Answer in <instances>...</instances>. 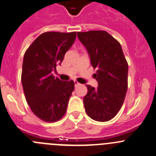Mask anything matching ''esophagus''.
<instances>
[{
  "label": "esophagus",
  "mask_w": 156,
  "mask_h": 156,
  "mask_svg": "<svg viewBox=\"0 0 156 156\" xmlns=\"http://www.w3.org/2000/svg\"><path fill=\"white\" fill-rule=\"evenodd\" d=\"M74 83H75V87L78 86V85H80L79 83H78V81H74Z\"/></svg>",
  "instance_id": "obj_1"
}]
</instances>
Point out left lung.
<instances>
[{"mask_svg": "<svg viewBox=\"0 0 156 156\" xmlns=\"http://www.w3.org/2000/svg\"><path fill=\"white\" fill-rule=\"evenodd\" d=\"M78 37L86 48L91 65L96 68L94 88L87 85L88 93L83 98L87 115L93 120L107 122L122 108L128 88L127 61L122 46L105 30L78 32Z\"/></svg>", "mask_w": 156, "mask_h": 156, "instance_id": "8db88e82", "label": "left lung"}]
</instances>
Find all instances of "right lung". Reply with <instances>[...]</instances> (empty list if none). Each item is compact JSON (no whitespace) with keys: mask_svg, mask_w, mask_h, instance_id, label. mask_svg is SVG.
Wrapping results in <instances>:
<instances>
[{"mask_svg":"<svg viewBox=\"0 0 156 156\" xmlns=\"http://www.w3.org/2000/svg\"><path fill=\"white\" fill-rule=\"evenodd\" d=\"M75 38L76 32H45L24 54L21 83L26 101L33 113L44 122H57L66 112L75 83L55 78L51 72L61 65Z\"/></svg>","mask_w":156,"mask_h":156,"instance_id":"add662e5","label":"right lung"}]
</instances>
